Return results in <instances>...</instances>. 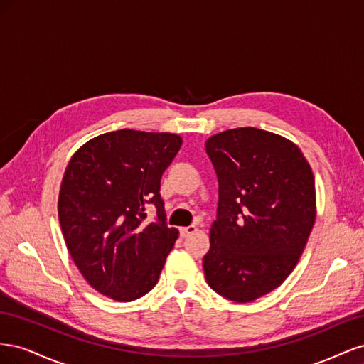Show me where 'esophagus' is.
Returning a JSON list of instances; mask_svg holds the SVG:
<instances>
[{
	"label": "esophagus",
	"mask_w": 364,
	"mask_h": 364,
	"mask_svg": "<svg viewBox=\"0 0 364 364\" xmlns=\"http://www.w3.org/2000/svg\"><path fill=\"white\" fill-rule=\"evenodd\" d=\"M197 230V228L194 226V225H191V226H185V228H181V237L182 238H185V237H188V235H191V234H194Z\"/></svg>",
	"instance_id": "esophagus-1"
}]
</instances>
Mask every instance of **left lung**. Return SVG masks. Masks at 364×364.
Here are the masks:
<instances>
[{"mask_svg":"<svg viewBox=\"0 0 364 364\" xmlns=\"http://www.w3.org/2000/svg\"><path fill=\"white\" fill-rule=\"evenodd\" d=\"M205 147L218 179L205 278L226 299L252 302L301 258L316 220L314 176L294 142L262 129H229Z\"/></svg>","mask_w":364,"mask_h":364,"instance_id":"obj_1","label":"left lung"}]
</instances>
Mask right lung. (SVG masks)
I'll list each match as a JSON object with an SVG mask.
<instances>
[{
	"label": "right lung",
	"instance_id": "add662e5",
	"mask_svg": "<svg viewBox=\"0 0 364 364\" xmlns=\"http://www.w3.org/2000/svg\"><path fill=\"white\" fill-rule=\"evenodd\" d=\"M182 146L167 132L121 129L70 159L58 213L70 255L92 289L130 302L155 287L179 230L165 223L161 178ZM157 208L155 223L145 206Z\"/></svg>",
	"mask_w": 364,
	"mask_h": 364
}]
</instances>
